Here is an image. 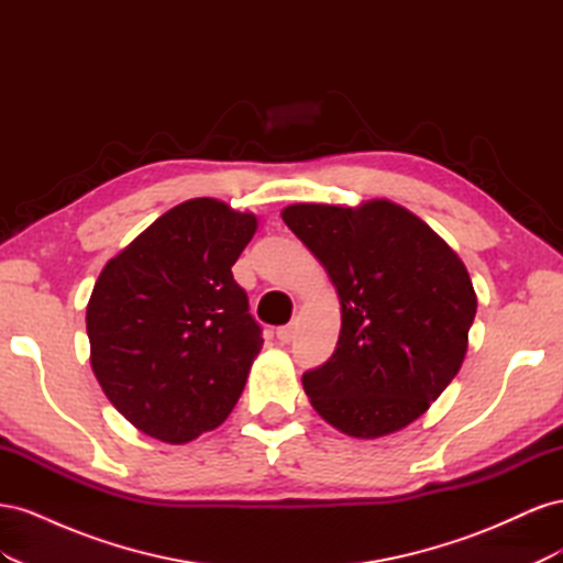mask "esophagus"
Listing matches in <instances>:
<instances>
[{"label":"esophagus","mask_w":563,"mask_h":563,"mask_svg":"<svg viewBox=\"0 0 563 563\" xmlns=\"http://www.w3.org/2000/svg\"><path fill=\"white\" fill-rule=\"evenodd\" d=\"M296 333H298V327H296V323H286V327H282V329L277 331L279 343H291V340L296 338Z\"/></svg>","instance_id":"34e87169"}]
</instances>
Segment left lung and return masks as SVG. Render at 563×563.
Returning <instances> with one entry per match:
<instances>
[{
	"label": "left lung",
	"mask_w": 563,
	"mask_h": 563,
	"mask_svg": "<svg viewBox=\"0 0 563 563\" xmlns=\"http://www.w3.org/2000/svg\"><path fill=\"white\" fill-rule=\"evenodd\" d=\"M282 218L327 267L343 312L331 360L302 373L314 411L360 439L411 424L465 360L476 294L463 261L387 199L291 203Z\"/></svg>",
	"instance_id": "8db88e82"
}]
</instances>
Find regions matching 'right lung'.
I'll return each mask as SVG.
<instances>
[{"instance_id":"right-lung-1","label":"right lung","mask_w":563,"mask_h":563,"mask_svg":"<svg viewBox=\"0 0 563 563\" xmlns=\"http://www.w3.org/2000/svg\"><path fill=\"white\" fill-rule=\"evenodd\" d=\"M255 228L253 213L190 199L100 272L87 305L91 368L133 428L187 444L230 416L263 347L232 277Z\"/></svg>"}]
</instances>
